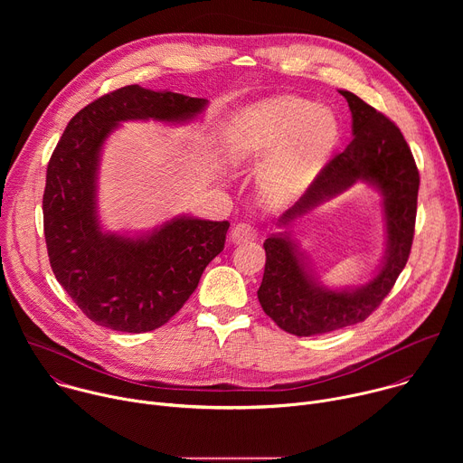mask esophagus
<instances>
[{"label": "esophagus", "instance_id": "esophagus-1", "mask_svg": "<svg viewBox=\"0 0 463 463\" xmlns=\"http://www.w3.org/2000/svg\"><path fill=\"white\" fill-rule=\"evenodd\" d=\"M256 238H258V231L250 223H238L231 231V241L232 243H245V241H252Z\"/></svg>", "mask_w": 463, "mask_h": 463}]
</instances>
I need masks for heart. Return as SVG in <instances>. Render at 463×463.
Segmentation results:
<instances>
[{
	"mask_svg": "<svg viewBox=\"0 0 463 463\" xmlns=\"http://www.w3.org/2000/svg\"><path fill=\"white\" fill-rule=\"evenodd\" d=\"M339 139L332 109L298 97H275L240 108L229 120L225 150L234 163H263L258 181L271 200L304 192Z\"/></svg>",
	"mask_w": 463,
	"mask_h": 463,
	"instance_id": "obj_1",
	"label": "heart"
}]
</instances>
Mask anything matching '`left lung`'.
I'll use <instances>...</instances> for the list:
<instances>
[{
    "mask_svg": "<svg viewBox=\"0 0 463 463\" xmlns=\"http://www.w3.org/2000/svg\"><path fill=\"white\" fill-rule=\"evenodd\" d=\"M339 93L352 111L354 139L326 163L277 225L288 229L311 209L361 181L381 195L386 249L377 273L366 284L329 289L307 268L306 256L289 231L271 234L263 241L266 271L258 300L279 327L298 337L329 334L368 318L407 266L414 238L420 174L403 134L357 95L345 90Z\"/></svg>",
    "mask_w": 463,
    "mask_h": 463,
    "instance_id": "left-lung-1",
    "label": "left lung"
}]
</instances>
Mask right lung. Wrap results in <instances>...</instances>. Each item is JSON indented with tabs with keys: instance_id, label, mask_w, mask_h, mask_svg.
Returning a JSON list of instances; mask_svg holds the SVG:
<instances>
[{
	"instance_id": "1",
	"label": "right lung",
	"mask_w": 463,
	"mask_h": 463,
	"mask_svg": "<svg viewBox=\"0 0 463 463\" xmlns=\"http://www.w3.org/2000/svg\"><path fill=\"white\" fill-rule=\"evenodd\" d=\"M209 100L137 84L80 109L58 141L45 177L43 232L52 273L95 324L145 334L166 324L223 250L229 222L177 216L141 234L100 227L97 188L106 139L126 120L181 124Z\"/></svg>"
}]
</instances>
